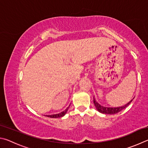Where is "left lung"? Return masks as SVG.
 <instances>
[{"label": "left lung", "mask_w": 148, "mask_h": 148, "mask_svg": "<svg viewBox=\"0 0 148 148\" xmlns=\"http://www.w3.org/2000/svg\"><path fill=\"white\" fill-rule=\"evenodd\" d=\"M132 101H133V99L131 100L130 101H129L128 103H127L126 105L122 106V107H114V108L105 107L99 104V103L96 101V100L95 99V98L94 97V103L95 105V108H96V109L99 111V112L103 113V114H116L119 112H120L121 110L124 109L126 107H127V106L131 103Z\"/></svg>", "instance_id": "obj_1"}]
</instances>
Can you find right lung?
<instances>
[{
	"label": "right lung",
	"instance_id": "add662e5",
	"mask_svg": "<svg viewBox=\"0 0 148 148\" xmlns=\"http://www.w3.org/2000/svg\"><path fill=\"white\" fill-rule=\"evenodd\" d=\"M69 107V106L68 107H67L66 110H65L64 111H63V112H62L60 113L59 114H52V115H47V117H49V118H61L62 117V116H64L65 114H66L67 110H68V108Z\"/></svg>",
	"mask_w": 148,
	"mask_h": 148
}]
</instances>
